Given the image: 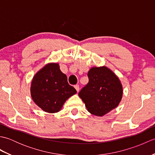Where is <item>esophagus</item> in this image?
<instances>
[{
    "instance_id": "obj_1",
    "label": "esophagus",
    "mask_w": 155,
    "mask_h": 155,
    "mask_svg": "<svg viewBox=\"0 0 155 155\" xmlns=\"http://www.w3.org/2000/svg\"><path fill=\"white\" fill-rule=\"evenodd\" d=\"M74 88H75V89L77 90V92L79 91V86H78V84H77V85H74Z\"/></svg>"
}]
</instances>
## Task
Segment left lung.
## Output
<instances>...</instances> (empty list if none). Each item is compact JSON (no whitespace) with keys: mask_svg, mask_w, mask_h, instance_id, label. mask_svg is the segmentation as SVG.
<instances>
[{"mask_svg":"<svg viewBox=\"0 0 155 155\" xmlns=\"http://www.w3.org/2000/svg\"><path fill=\"white\" fill-rule=\"evenodd\" d=\"M88 77L89 81L78 96L90 113L103 117L118 106L123 98V85L116 74L105 66L92 67Z\"/></svg>","mask_w":155,"mask_h":155,"instance_id":"left-lung-1","label":"left lung"}]
</instances>
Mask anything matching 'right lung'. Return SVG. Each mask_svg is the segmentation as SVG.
Segmentation results:
<instances>
[{"mask_svg":"<svg viewBox=\"0 0 155 155\" xmlns=\"http://www.w3.org/2000/svg\"><path fill=\"white\" fill-rule=\"evenodd\" d=\"M77 93L69 85L67 75L57 62H49L36 73L31 82V95L34 103L48 113L61 110L69 97Z\"/></svg>","mask_w":155,"mask_h":155,"instance_id":"1","label":"right lung"}]
</instances>
